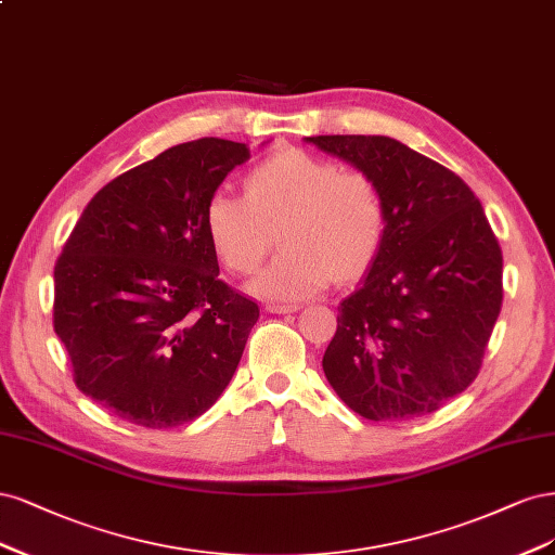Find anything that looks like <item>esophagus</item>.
<instances>
[{
  "mask_svg": "<svg viewBox=\"0 0 555 555\" xmlns=\"http://www.w3.org/2000/svg\"><path fill=\"white\" fill-rule=\"evenodd\" d=\"M299 307L297 304H267V313H295Z\"/></svg>",
  "mask_w": 555,
  "mask_h": 555,
  "instance_id": "1",
  "label": "esophagus"
}]
</instances>
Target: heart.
<instances>
[{
  "label": "heart",
  "instance_id": "heart-1",
  "mask_svg": "<svg viewBox=\"0 0 555 555\" xmlns=\"http://www.w3.org/2000/svg\"><path fill=\"white\" fill-rule=\"evenodd\" d=\"M203 228L214 256L242 276L262 264L279 228L281 254L251 291L295 301L325 288L332 276H364L385 248L389 207L369 172L291 147L248 168L242 195L211 193Z\"/></svg>",
  "mask_w": 555,
  "mask_h": 555
}]
</instances>
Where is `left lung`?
Returning <instances> with one entry per match:
<instances>
[{"label":"left lung","mask_w":555,"mask_h":555,"mask_svg":"<svg viewBox=\"0 0 555 555\" xmlns=\"http://www.w3.org/2000/svg\"><path fill=\"white\" fill-rule=\"evenodd\" d=\"M380 184L389 235L364 283L338 307L323 369L357 415L436 413L481 369L503 307V251L461 177L387 135H313Z\"/></svg>","instance_id":"left-lung-1"}]
</instances>
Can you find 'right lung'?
<instances>
[{"instance_id": "right-lung-1", "label": "right lung", "mask_w": 555, "mask_h": 555, "mask_svg": "<svg viewBox=\"0 0 555 555\" xmlns=\"http://www.w3.org/2000/svg\"><path fill=\"white\" fill-rule=\"evenodd\" d=\"M242 142H182L105 184L55 264L52 325L85 397L172 428L223 395L258 304L219 279L203 207L242 166Z\"/></svg>"}]
</instances>
